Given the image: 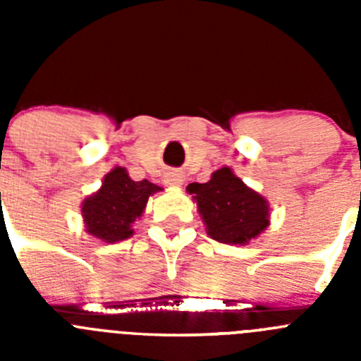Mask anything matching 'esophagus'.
<instances>
[{
    "mask_svg": "<svg viewBox=\"0 0 361 361\" xmlns=\"http://www.w3.org/2000/svg\"><path fill=\"white\" fill-rule=\"evenodd\" d=\"M166 184H170V186H180V184H183V175L180 173H177V171H171V173H168L166 175Z\"/></svg>",
    "mask_w": 361,
    "mask_h": 361,
    "instance_id": "esophagus-1",
    "label": "esophagus"
}]
</instances>
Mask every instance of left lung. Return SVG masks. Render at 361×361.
<instances>
[{"label": "left lung", "instance_id": "8db88e82", "mask_svg": "<svg viewBox=\"0 0 361 361\" xmlns=\"http://www.w3.org/2000/svg\"><path fill=\"white\" fill-rule=\"evenodd\" d=\"M197 200L208 235L222 244H245L269 224L264 197L250 190L229 168H220L208 183L188 186Z\"/></svg>", "mask_w": 361, "mask_h": 361}]
</instances>
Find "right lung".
<instances>
[{
  "label": "right lung",
  "instance_id": "right-lung-1",
  "mask_svg": "<svg viewBox=\"0 0 361 361\" xmlns=\"http://www.w3.org/2000/svg\"><path fill=\"white\" fill-rule=\"evenodd\" d=\"M155 191H161V188L146 178L132 180L124 168L111 170L101 190L82 204L86 231L110 244L132 237L130 226L141 216L148 197Z\"/></svg>",
  "mask_w": 361,
  "mask_h": 361
}]
</instances>
